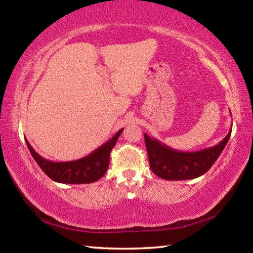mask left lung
Instances as JSON below:
<instances>
[{
  "mask_svg": "<svg viewBox=\"0 0 253 253\" xmlns=\"http://www.w3.org/2000/svg\"><path fill=\"white\" fill-rule=\"evenodd\" d=\"M231 129L225 138L215 146L198 152L176 151L144 134L151 169L158 177L169 181L199 177L207 173L219 158L230 138Z\"/></svg>",
  "mask_w": 253,
  "mask_h": 253,
  "instance_id": "1",
  "label": "left lung"
}]
</instances>
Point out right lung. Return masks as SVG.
<instances>
[{"mask_svg":"<svg viewBox=\"0 0 253 253\" xmlns=\"http://www.w3.org/2000/svg\"><path fill=\"white\" fill-rule=\"evenodd\" d=\"M123 129L124 128L118 130L113 138H110L108 142L101 145L89 155L70 162H52L45 160L34 151L28 140H25V143L34 161L54 182L63 184H87L98 181L107 172L109 166L110 152L116 145Z\"/></svg>","mask_w":253,"mask_h":253,"instance_id":"obj_1","label":"right lung"}]
</instances>
